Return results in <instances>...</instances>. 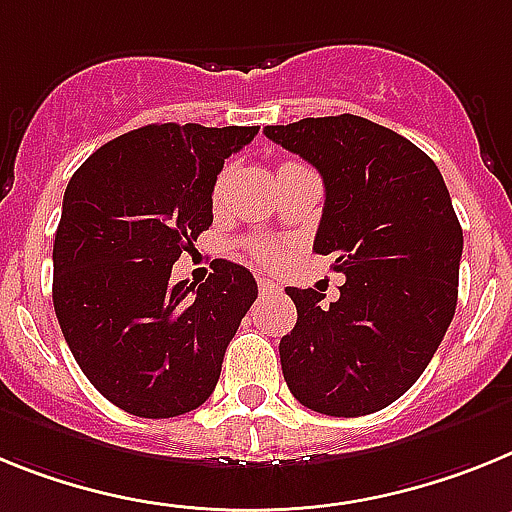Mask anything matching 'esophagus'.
<instances>
[{
	"label": "esophagus",
	"instance_id": "obj_1",
	"mask_svg": "<svg viewBox=\"0 0 512 512\" xmlns=\"http://www.w3.org/2000/svg\"><path fill=\"white\" fill-rule=\"evenodd\" d=\"M257 288H260L262 296H270V293H281V286L270 281V278H257Z\"/></svg>",
	"mask_w": 512,
	"mask_h": 512
}]
</instances>
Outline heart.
I'll use <instances>...</instances> for the list:
<instances>
[{
	"instance_id": "heart-1",
	"label": "heart",
	"mask_w": 512,
	"mask_h": 512,
	"mask_svg": "<svg viewBox=\"0 0 512 512\" xmlns=\"http://www.w3.org/2000/svg\"><path fill=\"white\" fill-rule=\"evenodd\" d=\"M221 188H224V175L216 180V185H213V198H219L221 195ZM250 252L257 257L260 262H275L278 260V252H275V244L270 242H252L250 244Z\"/></svg>"
}]
</instances>
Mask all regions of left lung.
<instances>
[{
    "label": "left lung",
    "mask_w": 512,
    "mask_h": 512,
    "mask_svg": "<svg viewBox=\"0 0 512 512\" xmlns=\"http://www.w3.org/2000/svg\"><path fill=\"white\" fill-rule=\"evenodd\" d=\"M265 136L322 175L314 252L345 275L330 306L286 288L299 317L278 348L283 379L322 415L384 410L420 379L456 311L464 234L443 175L412 141L350 113Z\"/></svg>",
    "instance_id": "1"
}]
</instances>
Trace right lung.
Returning <instances> with one entry per match:
<instances>
[{
    "label": "right lung",
    "mask_w": 512,
    "mask_h": 512,
    "mask_svg": "<svg viewBox=\"0 0 512 512\" xmlns=\"http://www.w3.org/2000/svg\"><path fill=\"white\" fill-rule=\"evenodd\" d=\"M257 131L151 123L100 146L66 185L53 309L84 376L131 415L162 420L201 407L255 304V278L237 262L213 260L201 286L170 275L211 226L224 159Z\"/></svg>",
    "instance_id": "1"
}]
</instances>
